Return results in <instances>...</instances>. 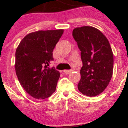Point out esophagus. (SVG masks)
<instances>
[{"instance_id":"esophagus-1","label":"esophagus","mask_w":128,"mask_h":128,"mask_svg":"<svg viewBox=\"0 0 128 128\" xmlns=\"http://www.w3.org/2000/svg\"><path fill=\"white\" fill-rule=\"evenodd\" d=\"M72 72V70H66L63 71V72H64V74H69L70 73H71Z\"/></svg>"}]
</instances>
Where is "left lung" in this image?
Here are the masks:
<instances>
[{"mask_svg": "<svg viewBox=\"0 0 128 128\" xmlns=\"http://www.w3.org/2000/svg\"><path fill=\"white\" fill-rule=\"evenodd\" d=\"M73 36L82 62L78 89L86 96H96L107 88L112 76L113 53L109 41L100 30L89 26L74 28Z\"/></svg>", "mask_w": 128, "mask_h": 128, "instance_id": "left-lung-1", "label": "left lung"}]
</instances>
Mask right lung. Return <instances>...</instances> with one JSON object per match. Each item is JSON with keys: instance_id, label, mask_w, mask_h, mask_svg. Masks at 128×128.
<instances>
[{"instance_id": "add662e5", "label": "right lung", "mask_w": 128, "mask_h": 128, "mask_svg": "<svg viewBox=\"0 0 128 128\" xmlns=\"http://www.w3.org/2000/svg\"><path fill=\"white\" fill-rule=\"evenodd\" d=\"M63 32V29L33 32L17 48L16 75L22 87L34 98H48L55 91L60 73L48 66L53 60L52 51Z\"/></svg>"}]
</instances>
